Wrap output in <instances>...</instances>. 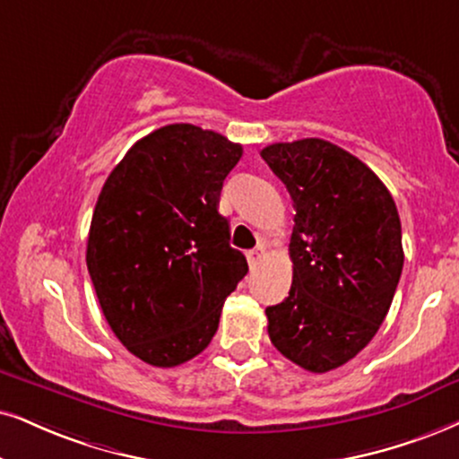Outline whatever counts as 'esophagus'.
Listing matches in <instances>:
<instances>
[{
	"label": "esophagus",
	"instance_id": "esophagus-1",
	"mask_svg": "<svg viewBox=\"0 0 459 459\" xmlns=\"http://www.w3.org/2000/svg\"><path fill=\"white\" fill-rule=\"evenodd\" d=\"M263 256H264V247H263V246L249 249V252H247V263H249V266H256V264L260 263V260H263Z\"/></svg>",
	"mask_w": 459,
	"mask_h": 459
}]
</instances>
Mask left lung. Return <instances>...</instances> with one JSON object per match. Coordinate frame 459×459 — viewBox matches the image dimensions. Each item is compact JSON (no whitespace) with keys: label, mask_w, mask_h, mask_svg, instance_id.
<instances>
[{"label":"left lung","mask_w":459,"mask_h":459,"mask_svg":"<svg viewBox=\"0 0 459 459\" xmlns=\"http://www.w3.org/2000/svg\"><path fill=\"white\" fill-rule=\"evenodd\" d=\"M260 156L294 203L292 288L266 307L271 343L311 373L370 343L404 264L396 203L362 160L326 139L271 143Z\"/></svg>","instance_id":"1"}]
</instances>
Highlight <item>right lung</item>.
Returning a JSON list of instances; mask_svg holds the SVG:
<instances>
[{
  "instance_id": "1",
  "label": "right lung",
  "mask_w": 459,
  "mask_h": 459,
  "mask_svg": "<svg viewBox=\"0 0 459 459\" xmlns=\"http://www.w3.org/2000/svg\"><path fill=\"white\" fill-rule=\"evenodd\" d=\"M241 143L195 125L142 137L114 167L92 212L86 266L118 341L143 362H188L216 334L247 273L218 203Z\"/></svg>"
}]
</instances>
